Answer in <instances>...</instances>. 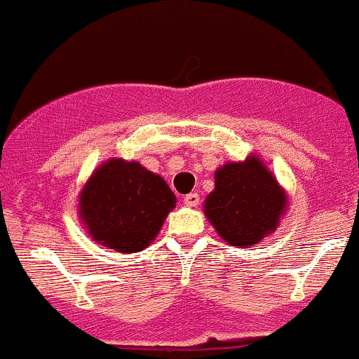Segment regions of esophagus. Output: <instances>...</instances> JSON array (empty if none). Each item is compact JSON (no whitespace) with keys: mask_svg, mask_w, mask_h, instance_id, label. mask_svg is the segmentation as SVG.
<instances>
[{"mask_svg":"<svg viewBox=\"0 0 359 359\" xmlns=\"http://www.w3.org/2000/svg\"><path fill=\"white\" fill-rule=\"evenodd\" d=\"M183 202L188 208H195V205H198V202H201V197H198V194H188L183 197Z\"/></svg>","mask_w":359,"mask_h":359,"instance_id":"obj_1","label":"esophagus"}]
</instances>
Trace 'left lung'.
I'll use <instances>...</instances> for the list:
<instances>
[{
    "instance_id": "obj_1",
    "label": "left lung",
    "mask_w": 359,
    "mask_h": 359,
    "mask_svg": "<svg viewBox=\"0 0 359 359\" xmlns=\"http://www.w3.org/2000/svg\"><path fill=\"white\" fill-rule=\"evenodd\" d=\"M288 204L286 191L264 162L250 155L216 169L204 212L225 243L250 248L274 232Z\"/></svg>"
}]
</instances>
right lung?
Listing matches in <instances>:
<instances>
[{
    "label": "right lung",
    "mask_w": 359,
    "mask_h": 359,
    "mask_svg": "<svg viewBox=\"0 0 359 359\" xmlns=\"http://www.w3.org/2000/svg\"><path fill=\"white\" fill-rule=\"evenodd\" d=\"M176 205L169 184L140 162L109 158L80 191L78 215L92 239L118 253L143 251Z\"/></svg>",
    "instance_id": "obj_1"
}]
</instances>
